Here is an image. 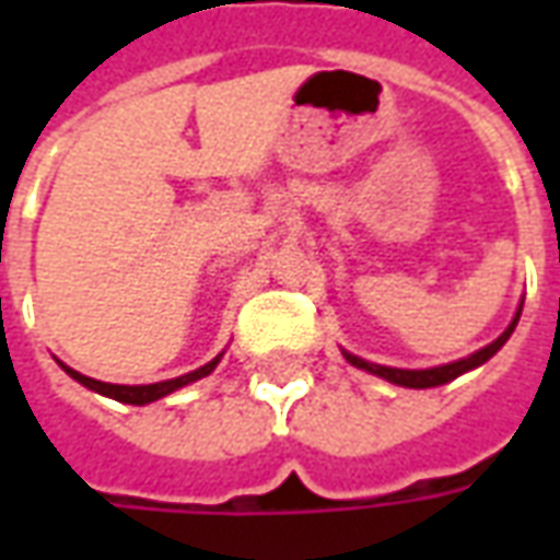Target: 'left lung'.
Wrapping results in <instances>:
<instances>
[{"mask_svg": "<svg viewBox=\"0 0 560 560\" xmlns=\"http://www.w3.org/2000/svg\"><path fill=\"white\" fill-rule=\"evenodd\" d=\"M518 315H522V303H518L516 315L510 320V327L498 336L494 341H489L486 348L480 351H474L470 357H462V360H453V363H444V365H432V369H393V365H377V363H369L363 357H357L351 351H341L345 353V360L357 369H363L369 375H377L389 381V384H396V387H408V389H429V387H441V384H450V381H456L458 375H465L470 369H477V365L489 363L494 353L501 351L506 345V339L513 336V329L518 324Z\"/></svg>", "mask_w": 560, "mask_h": 560, "instance_id": "8db88e82", "label": "left lung"}]
</instances>
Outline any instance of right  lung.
<instances>
[{
	"instance_id": "add662e5",
	"label": "right lung",
	"mask_w": 560,
	"mask_h": 560,
	"mask_svg": "<svg viewBox=\"0 0 560 560\" xmlns=\"http://www.w3.org/2000/svg\"><path fill=\"white\" fill-rule=\"evenodd\" d=\"M221 357H224V351L215 357V360H209L207 365H200V369H195V372H188V375H179V377H171V381H159V384H104V381H95V377H86L80 375V372H74L71 365L59 363L62 369H66L68 377H74L78 384H83L86 389H92V393H102V396H107V399H116L122 401V405H149V401H159L164 399V396H171V393H176V389L188 387V384H195V381H200V377H207L215 365L221 363Z\"/></svg>"
}]
</instances>
